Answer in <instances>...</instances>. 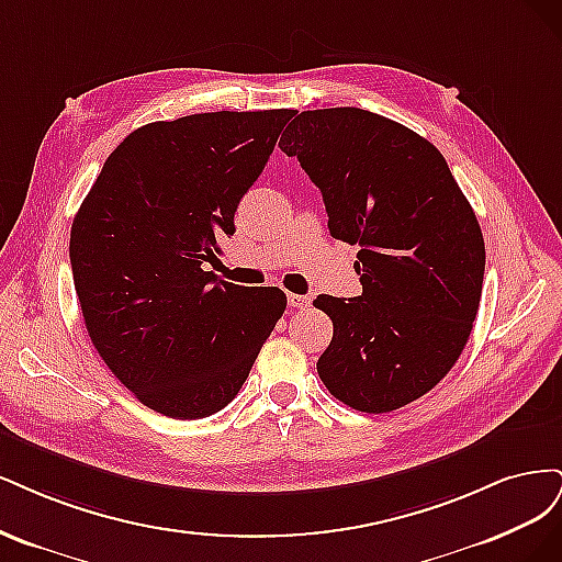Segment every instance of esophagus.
Instances as JSON below:
<instances>
[{"label":"esophagus","mask_w":562,"mask_h":562,"mask_svg":"<svg viewBox=\"0 0 562 562\" xmlns=\"http://www.w3.org/2000/svg\"><path fill=\"white\" fill-rule=\"evenodd\" d=\"M286 301H289V305L296 307V311H305V307H311V303H313V299L307 294H289Z\"/></svg>","instance_id":"1"}]
</instances>
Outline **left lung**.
<instances>
[{"label":"left lung","instance_id":"left-lung-1","mask_svg":"<svg viewBox=\"0 0 562 562\" xmlns=\"http://www.w3.org/2000/svg\"><path fill=\"white\" fill-rule=\"evenodd\" d=\"M280 149L322 191L334 238L359 245L361 296L315 299L334 322L322 383L364 413L420 400L462 355L485 270L481 226L446 158L357 106L301 112Z\"/></svg>","mask_w":562,"mask_h":562}]
</instances>
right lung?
Wrapping results in <instances>:
<instances>
[{
	"instance_id": "right-lung-1",
	"label": "right lung",
	"mask_w": 562,
	"mask_h": 562,
	"mask_svg": "<svg viewBox=\"0 0 562 562\" xmlns=\"http://www.w3.org/2000/svg\"><path fill=\"white\" fill-rule=\"evenodd\" d=\"M294 110L147 123L104 160L69 235L90 340L137 400L177 420L222 411L286 307L278 286L216 282L240 198Z\"/></svg>"
}]
</instances>
